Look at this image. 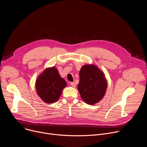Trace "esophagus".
Returning <instances> with one entry per match:
<instances>
[{
  "instance_id": "obj_1",
  "label": "esophagus",
  "mask_w": 147,
  "mask_h": 147,
  "mask_svg": "<svg viewBox=\"0 0 147 147\" xmlns=\"http://www.w3.org/2000/svg\"><path fill=\"white\" fill-rule=\"evenodd\" d=\"M70 86H71L72 87H74V88L76 87V84H75V83H74V82H70Z\"/></svg>"
}]
</instances>
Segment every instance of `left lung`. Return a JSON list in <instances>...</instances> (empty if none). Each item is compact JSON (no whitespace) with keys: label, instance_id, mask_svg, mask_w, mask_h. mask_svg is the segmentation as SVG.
<instances>
[{"label":"left lung","instance_id":"obj_1","mask_svg":"<svg viewBox=\"0 0 147 147\" xmlns=\"http://www.w3.org/2000/svg\"><path fill=\"white\" fill-rule=\"evenodd\" d=\"M77 88L84 101L94 105L105 94L107 81L103 73L98 67L94 65H84L80 71Z\"/></svg>","mask_w":147,"mask_h":147}]
</instances>
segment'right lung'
I'll return each instance as SVG.
<instances>
[{
	"instance_id": "add662e5",
	"label": "right lung",
	"mask_w": 147,
	"mask_h": 147,
	"mask_svg": "<svg viewBox=\"0 0 147 147\" xmlns=\"http://www.w3.org/2000/svg\"><path fill=\"white\" fill-rule=\"evenodd\" d=\"M66 86V82L61 78L55 67L46 69L38 77L35 84L37 94L47 103L57 101Z\"/></svg>"
}]
</instances>
